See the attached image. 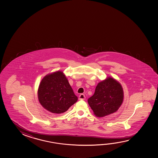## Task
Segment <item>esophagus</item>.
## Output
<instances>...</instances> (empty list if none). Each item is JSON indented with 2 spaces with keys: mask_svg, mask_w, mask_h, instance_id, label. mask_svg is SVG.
Masks as SVG:
<instances>
[{
  "mask_svg": "<svg viewBox=\"0 0 158 158\" xmlns=\"http://www.w3.org/2000/svg\"><path fill=\"white\" fill-rule=\"evenodd\" d=\"M85 96L83 94H80L79 96V100H85Z\"/></svg>",
  "mask_w": 158,
  "mask_h": 158,
  "instance_id": "obj_1",
  "label": "esophagus"
}]
</instances>
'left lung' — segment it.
<instances>
[{"label":"left lung","instance_id":"left-lung-1","mask_svg":"<svg viewBox=\"0 0 158 158\" xmlns=\"http://www.w3.org/2000/svg\"><path fill=\"white\" fill-rule=\"evenodd\" d=\"M123 98L121 84L109 77L98 83L88 102L96 116L103 117L116 112L123 103Z\"/></svg>","mask_w":158,"mask_h":158}]
</instances>
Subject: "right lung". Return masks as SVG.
Instances as JSON below:
<instances>
[{
  "label": "right lung",
  "mask_w": 158,
  "mask_h": 158,
  "mask_svg": "<svg viewBox=\"0 0 158 158\" xmlns=\"http://www.w3.org/2000/svg\"><path fill=\"white\" fill-rule=\"evenodd\" d=\"M37 95L42 107L54 114L64 113L78 101L66 76L60 70L44 76L40 83Z\"/></svg>",
  "instance_id": "obj_1"
}]
</instances>
